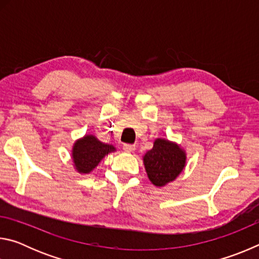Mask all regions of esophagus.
Segmentation results:
<instances>
[{
  "mask_svg": "<svg viewBox=\"0 0 259 259\" xmlns=\"http://www.w3.org/2000/svg\"><path fill=\"white\" fill-rule=\"evenodd\" d=\"M123 150H124L125 152H128V153L134 152V151L136 150V146L133 145V144H124V145H123Z\"/></svg>",
  "mask_w": 259,
  "mask_h": 259,
  "instance_id": "obj_1",
  "label": "esophagus"
}]
</instances>
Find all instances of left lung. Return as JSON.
I'll use <instances>...</instances> for the list:
<instances>
[{"label":"left lung","mask_w":259,"mask_h":259,"mask_svg":"<svg viewBox=\"0 0 259 259\" xmlns=\"http://www.w3.org/2000/svg\"><path fill=\"white\" fill-rule=\"evenodd\" d=\"M186 154L177 144L157 138L151 151L144 156V164L150 181L155 186H164L183 171Z\"/></svg>","instance_id":"1"}]
</instances>
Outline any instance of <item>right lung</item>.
Listing matches in <instances>:
<instances>
[{"mask_svg": "<svg viewBox=\"0 0 259 259\" xmlns=\"http://www.w3.org/2000/svg\"><path fill=\"white\" fill-rule=\"evenodd\" d=\"M115 151V147L104 144L93 135H88L76 140L73 146V162L75 169L81 174H89L98 165L105 155Z\"/></svg>", "mask_w": 259, "mask_h": 259, "instance_id": "add662e5", "label": "right lung"}]
</instances>
